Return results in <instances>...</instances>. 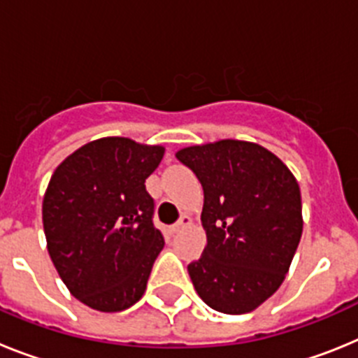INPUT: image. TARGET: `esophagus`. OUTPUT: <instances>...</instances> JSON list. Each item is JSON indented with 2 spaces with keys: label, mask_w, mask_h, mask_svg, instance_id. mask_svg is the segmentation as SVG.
<instances>
[{
  "label": "esophagus",
  "mask_w": 358,
  "mask_h": 358,
  "mask_svg": "<svg viewBox=\"0 0 358 358\" xmlns=\"http://www.w3.org/2000/svg\"><path fill=\"white\" fill-rule=\"evenodd\" d=\"M188 224H192V218H189L188 215H182V217L179 218V220H177V222L172 226V231L173 233H179V231H181L182 227L188 226Z\"/></svg>",
  "instance_id": "34e87169"
}]
</instances>
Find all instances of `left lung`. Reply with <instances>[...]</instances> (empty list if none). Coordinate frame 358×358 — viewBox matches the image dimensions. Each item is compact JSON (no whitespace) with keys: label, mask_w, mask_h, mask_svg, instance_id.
<instances>
[{"label":"left lung","mask_w":358,"mask_h":358,"mask_svg":"<svg viewBox=\"0 0 358 358\" xmlns=\"http://www.w3.org/2000/svg\"><path fill=\"white\" fill-rule=\"evenodd\" d=\"M204 189L208 243L188 265L201 299L222 314H248L285 280L303 233L301 192L273 152L222 140L176 154Z\"/></svg>","instance_id":"left-lung-1"}]
</instances>
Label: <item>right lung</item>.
<instances>
[{"mask_svg": "<svg viewBox=\"0 0 358 358\" xmlns=\"http://www.w3.org/2000/svg\"><path fill=\"white\" fill-rule=\"evenodd\" d=\"M164 148L102 138L66 157L50 179L43 226L57 273L78 301L122 312L140 301L164 245L145 179Z\"/></svg>", "mask_w": 358, "mask_h": 358, "instance_id": "add662e5", "label": "right lung"}]
</instances>
